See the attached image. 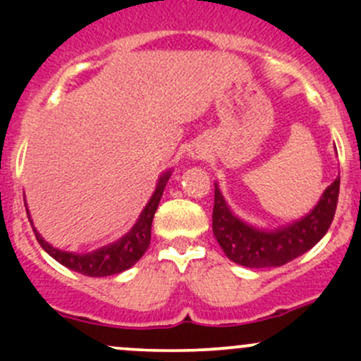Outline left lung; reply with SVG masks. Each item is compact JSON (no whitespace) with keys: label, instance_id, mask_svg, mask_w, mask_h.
I'll list each match as a JSON object with an SVG mask.
<instances>
[{"label":"left lung","instance_id":"left-lung-1","mask_svg":"<svg viewBox=\"0 0 361 361\" xmlns=\"http://www.w3.org/2000/svg\"><path fill=\"white\" fill-rule=\"evenodd\" d=\"M338 185L337 176L305 216L278 228H258L234 214L214 183V238L228 260L243 267H281L311 250L326 234L336 214Z\"/></svg>","mask_w":361,"mask_h":361}]
</instances>
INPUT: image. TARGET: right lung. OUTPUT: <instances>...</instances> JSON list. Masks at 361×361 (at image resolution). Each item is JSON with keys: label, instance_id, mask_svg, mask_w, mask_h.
Listing matches in <instances>:
<instances>
[{"label": "right lung", "instance_id": "obj_1", "mask_svg": "<svg viewBox=\"0 0 361 361\" xmlns=\"http://www.w3.org/2000/svg\"><path fill=\"white\" fill-rule=\"evenodd\" d=\"M173 171L167 169L160 174L157 187L155 192L152 194L150 201H148L145 209L141 211L140 218H137L136 224L133 225L129 232L126 235L118 239V241L111 243V245L103 246L99 250H94L90 253H73V251H63L59 248H54L50 243H47L42 238L38 231L35 228L31 220V214H29L27 202L24 199L25 211H27V218L32 225V231H35L36 239H38L39 246L47 251L52 258H56L61 265L71 269V271L80 272L83 276H90V278H104V276H113L120 274V272L127 271V269L133 267L137 260L145 255V251L150 246L152 239V221H154V214L157 211L160 197L164 194V188H166L167 180L171 178Z\"/></svg>", "mask_w": 361, "mask_h": 361}]
</instances>
